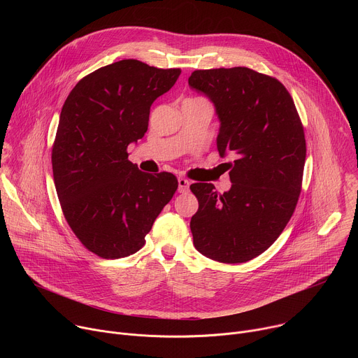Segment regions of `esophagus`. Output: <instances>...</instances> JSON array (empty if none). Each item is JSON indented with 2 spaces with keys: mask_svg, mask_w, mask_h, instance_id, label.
Here are the masks:
<instances>
[{
  "mask_svg": "<svg viewBox=\"0 0 358 358\" xmlns=\"http://www.w3.org/2000/svg\"><path fill=\"white\" fill-rule=\"evenodd\" d=\"M189 188V181L184 177H178V191L180 192H187Z\"/></svg>",
  "mask_w": 358,
  "mask_h": 358,
  "instance_id": "obj_1",
  "label": "esophagus"
}]
</instances>
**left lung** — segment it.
Returning <instances> with one entry per match:
<instances>
[{
  "mask_svg": "<svg viewBox=\"0 0 358 358\" xmlns=\"http://www.w3.org/2000/svg\"><path fill=\"white\" fill-rule=\"evenodd\" d=\"M188 85L207 94L221 120L217 138L232 187L224 194L194 182L198 211L191 218L194 246L222 264L264 253L290 221L301 191L306 138L287 89L245 66L194 71Z\"/></svg>",
  "mask_w": 358,
  "mask_h": 358,
  "instance_id": "obj_1",
  "label": "left lung"
}]
</instances>
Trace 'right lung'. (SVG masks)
I'll use <instances>...</instances> for the list:
<instances>
[{
  "label": "right lung",
  "mask_w": 358,
  "mask_h": 358,
  "mask_svg": "<svg viewBox=\"0 0 358 358\" xmlns=\"http://www.w3.org/2000/svg\"><path fill=\"white\" fill-rule=\"evenodd\" d=\"M181 69L123 59L82 78L62 106L52 171L65 220L103 259L129 257L178 188L177 177L141 173L127 147L144 136L150 106Z\"/></svg>",
  "instance_id": "right-lung-1"
}]
</instances>
